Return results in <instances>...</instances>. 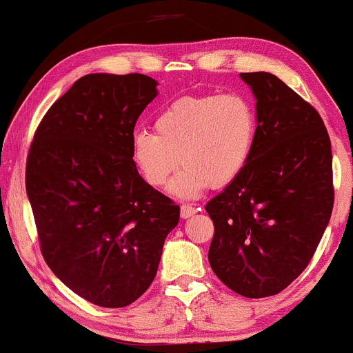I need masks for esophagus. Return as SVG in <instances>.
I'll use <instances>...</instances> for the list:
<instances>
[{"label": "esophagus", "instance_id": "obj_1", "mask_svg": "<svg viewBox=\"0 0 353 353\" xmlns=\"http://www.w3.org/2000/svg\"><path fill=\"white\" fill-rule=\"evenodd\" d=\"M196 214V210H194L193 206H190V204H181L180 208V216L183 217V219H188V217Z\"/></svg>", "mask_w": 353, "mask_h": 353}]
</instances>
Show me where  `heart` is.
Returning a JSON list of instances; mask_svg holds the SVG:
<instances>
[{"label": "heart", "instance_id": "b5f03b06", "mask_svg": "<svg viewBox=\"0 0 353 353\" xmlns=\"http://www.w3.org/2000/svg\"><path fill=\"white\" fill-rule=\"evenodd\" d=\"M155 134L139 130L130 155L147 185L160 188L180 162L170 183L178 198L194 199L204 190L232 183L254 154L259 121L241 93L183 97L157 116Z\"/></svg>", "mask_w": 353, "mask_h": 353}]
</instances>
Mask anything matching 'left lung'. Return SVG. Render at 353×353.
Here are the masks:
<instances>
[{"label": "left lung", "mask_w": 353, "mask_h": 353, "mask_svg": "<svg viewBox=\"0 0 353 353\" xmlns=\"http://www.w3.org/2000/svg\"><path fill=\"white\" fill-rule=\"evenodd\" d=\"M256 99L245 170L206 204L210 265L245 298L280 293L311 262L334 206L332 150L319 112L280 78L241 73Z\"/></svg>", "instance_id": "1"}]
</instances>
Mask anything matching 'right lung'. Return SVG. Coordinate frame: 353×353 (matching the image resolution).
<instances>
[{
  "label": "right lung",
  "instance_id": "1",
  "mask_svg": "<svg viewBox=\"0 0 353 353\" xmlns=\"http://www.w3.org/2000/svg\"><path fill=\"white\" fill-rule=\"evenodd\" d=\"M155 97L147 75L90 73L52 104L29 149L26 191L43 260L97 306L124 307L145 293L180 219L130 155Z\"/></svg>",
  "mask_w": 353,
  "mask_h": 353
}]
</instances>
